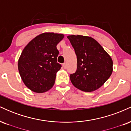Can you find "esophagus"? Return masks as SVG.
<instances>
[{
    "label": "esophagus",
    "instance_id": "obj_1",
    "mask_svg": "<svg viewBox=\"0 0 131 131\" xmlns=\"http://www.w3.org/2000/svg\"><path fill=\"white\" fill-rule=\"evenodd\" d=\"M63 67L64 68H67V63H63Z\"/></svg>",
    "mask_w": 131,
    "mask_h": 131
}]
</instances>
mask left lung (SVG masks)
Instances as JSON below:
<instances>
[{"label": "left lung", "instance_id": "obj_1", "mask_svg": "<svg viewBox=\"0 0 131 131\" xmlns=\"http://www.w3.org/2000/svg\"><path fill=\"white\" fill-rule=\"evenodd\" d=\"M67 37L77 56V70L70 76L72 84L84 92L98 89L112 74V58L92 37L81 35Z\"/></svg>", "mask_w": 131, "mask_h": 131}]
</instances>
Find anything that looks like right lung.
<instances>
[{"instance_id":"obj_1","label":"right lung","mask_w":131,"mask_h":131,"mask_svg":"<svg viewBox=\"0 0 131 131\" xmlns=\"http://www.w3.org/2000/svg\"><path fill=\"white\" fill-rule=\"evenodd\" d=\"M62 34L44 32L27 44L18 63L24 84L36 93L48 91L55 83L56 73L61 65L57 63V46L63 39Z\"/></svg>"}]
</instances>
